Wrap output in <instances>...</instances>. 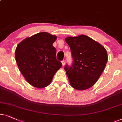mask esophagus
Returning a JSON list of instances; mask_svg holds the SVG:
<instances>
[{
  "instance_id": "obj_1",
  "label": "esophagus",
  "mask_w": 122,
  "mask_h": 122,
  "mask_svg": "<svg viewBox=\"0 0 122 122\" xmlns=\"http://www.w3.org/2000/svg\"><path fill=\"white\" fill-rule=\"evenodd\" d=\"M66 64V61L65 60H63V61H62V66H64Z\"/></svg>"
}]
</instances>
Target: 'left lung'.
<instances>
[{"label": "left lung", "mask_w": 122, "mask_h": 122, "mask_svg": "<svg viewBox=\"0 0 122 122\" xmlns=\"http://www.w3.org/2000/svg\"><path fill=\"white\" fill-rule=\"evenodd\" d=\"M65 40L74 60L71 67H65L70 85L78 90H86L96 83L103 73L108 61L107 50L84 35Z\"/></svg>", "instance_id": "left-lung-1"}]
</instances>
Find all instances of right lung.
<instances>
[{"label": "right lung", "instance_id": "right-lung-1", "mask_svg": "<svg viewBox=\"0 0 122 122\" xmlns=\"http://www.w3.org/2000/svg\"><path fill=\"white\" fill-rule=\"evenodd\" d=\"M57 36L40 32L22 41L16 47L15 58L21 74L27 82L36 88L49 85L62 66L57 61L53 43Z\"/></svg>", "mask_w": 122, "mask_h": 122}]
</instances>
